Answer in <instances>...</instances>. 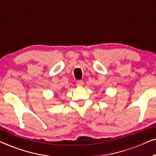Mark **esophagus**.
Wrapping results in <instances>:
<instances>
[{"instance_id": "1", "label": "esophagus", "mask_w": 156, "mask_h": 156, "mask_svg": "<svg viewBox=\"0 0 156 156\" xmlns=\"http://www.w3.org/2000/svg\"><path fill=\"white\" fill-rule=\"evenodd\" d=\"M83 84H84V82H83L82 80H78L77 82H76V85L77 87L83 86Z\"/></svg>"}]
</instances>
